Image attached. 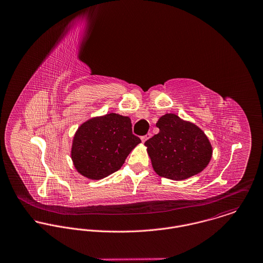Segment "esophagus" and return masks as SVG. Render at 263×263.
Wrapping results in <instances>:
<instances>
[{
	"instance_id": "esophagus-1",
	"label": "esophagus",
	"mask_w": 263,
	"mask_h": 263,
	"mask_svg": "<svg viewBox=\"0 0 263 263\" xmlns=\"http://www.w3.org/2000/svg\"><path fill=\"white\" fill-rule=\"evenodd\" d=\"M150 137H151V134H150V133H148V134H146V135H144V136H142V137H141V141L144 143V142L147 141V140H148Z\"/></svg>"
}]
</instances>
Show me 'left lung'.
Here are the masks:
<instances>
[{
	"label": "left lung",
	"mask_w": 263,
	"mask_h": 263,
	"mask_svg": "<svg viewBox=\"0 0 263 263\" xmlns=\"http://www.w3.org/2000/svg\"><path fill=\"white\" fill-rule=\"evenodd\" d=\"M156 126L159 133L144 145L157 175L182 180L204 171L213 148L202 129L172 113L159 118Z\"/></svg>",
	"instance_id": "1"
}]
</instances>
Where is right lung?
Returning <instances> with one entry per match:
<instances>
[{
	"label": "right lung",
	"mask_w": 263,
	"mask_h": 263,
	"mask_svg": "<svg viewBox=\"0 0 263 263\" xmlns=\"http://www.w3.org/2000/svg\"><path fill=\"white\" fill-rule=\"evenodd\" d=\"M140 142L132 133L130 118L110 113L90 118L79 127L70 155L79 174L97 180L119 171Z\"/></svg>",
	"instance_id": "add662e5"
}]
</instances>
